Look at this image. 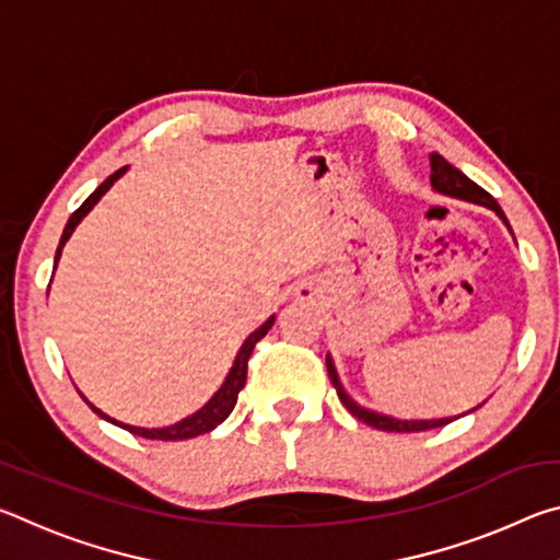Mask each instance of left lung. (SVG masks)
Instances as JSON below:
<instances>
[{
	"label": "left lung",
	"instance_id": "left-lung-1",
	"mask_svg": "<svg viewBox=\"0 0 560 560\" xmlns=\"http://www.w3.org/2000/svg\"><path fill=\"white\" fill-rule=\"evenodd\" d=\"M430 167H432L430 183H432L434 189H438V192L450 195V197H457V200H464V202H474V205L489 207V210H494L501 217V222L509 226V220L504 217V212H501V207L497 205L494 197H491L487 189H481L477 183H471V179L464 175L462 170L450 165L447 160H444L438 153L430 155ZM509 230H511V226H509ZM326 368H328L330 383H334L336 393H338V400L346 405V410L350 415H355L360 422L371 424V428H375V430H385V432H424V430L444 428V424H450L452 420H457V417H442V420H397V417H387L383 412L368 410V407H360L353 400V397H350L343 390V383H340L338 371H336V365H334V358H330V355H326ZM474 410H477V407H474Z\"/></svg>",
	"mask_w": 560,
	"mask_h": 560
}]
</instances>
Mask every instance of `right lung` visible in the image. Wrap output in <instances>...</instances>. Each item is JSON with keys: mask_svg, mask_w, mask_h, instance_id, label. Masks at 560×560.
<instances>
[{"mask_svg": "<svg viewBox=\"0 0 560 560\" xmlns=\"http://www.w3.org/2000/svg\"><path fill=\"white\" fill-rule=\"evenodd\" d=\"M126 170H128V167L116 170V173H113V175L106 179V183H101V185L96 187V192H91L89 200L83 202V205L79 207V210H75V212L69 217V222H66V226H63V234H61V242H59V249H56V259H54V261L61 259L63 244L69 242V236L73 234L75 226H79V222L83 220V217H86V214L93 210V207H96V202L101 200L103 195L108 192L110 185L116 183V179H118L122 173H126ZM54 269H56V264H54ZM271 326H273V316L264 320V324H261L257 330H254V334H249V338L244 340L242 348H240V353H236L234 363H232V368H230V373H226V377H224V383H222L220 390H217V393L210 397V400H207V402L200 407V410L192 412L189 417H185V420L170 424V428H153V430H148V428H136V424H122V422H118V420H113V417H108L106 412H101L98 407L91 405L81 393H79V395L83 397V400L89 402V407H91L93 412L103 417V420L118 424V428L128 430L130 434H138V438H145V440H163V442L192 440V438H197V434H205V432L214 430L217 424L224 422L226 417H230V412L234 410V405H236V397H240V390H242L244 383H246V363H249L252 350H254V346H257L264 336L269 334Z\"/></svg>", "mask_w": 560, "mask_h": 560, "instance_id": "obj_1", "label": "right lung"}]
</instances>
